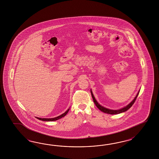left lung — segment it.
<instances>
[{
  "mask_svg": "<svg viewBox=\"0 0 159 159\" xmlns=\"http://www.w3.org/2000/svg\"><path fill=\"white\" fill-rule=\"evenodd\" d=\"M91 95H92V99H93V102L95 103V104L96 106V107H97L98 109H99L100 111H103V113H105L110 114H117L121 113H123V112L126 111L128 110V109H129V108L131 107L134 104V103H135V100H136V98L138 97V95H139V92L138 93V94L136 95V97L134 98V99L132 100L129 104H128V105H127L126 107H124V108L120 109V110H110V109L105 108L104 107H103V106H100V104H99V103L97 102V101L96 100L95 98V97H94V96L93 95V93H92V91H91Z\"/></svg>",
  "mask_w": 159,
  "mask_h": 159,
  "instance_id": "8db88e82",
  "label": "left lung"
}]
</instances>
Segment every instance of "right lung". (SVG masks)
<instances>
[{
	"label": "right lung",
	"instance_id": "1",
	"mask_svg": "<svg viewBox=\"0 0 159 159\" xmlns=\"http://www.w3.org/2000/svg\"><path fill=\"white\" fill-rule=\"evenodd\" d=\"M69 110H70V109H68V110H67L64 113L62 114L61 115L57 117H55V118H39V117H36V118H38V120H42V121H56V120H59L60 118H62V117H64V116L67 114V113H68Z\"/></svg>",
	"mask_w": 159,
	"mask_h": 159
}]
</instances>
